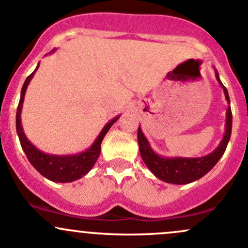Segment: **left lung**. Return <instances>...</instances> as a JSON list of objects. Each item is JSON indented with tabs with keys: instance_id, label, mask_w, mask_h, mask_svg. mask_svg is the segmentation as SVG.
<instances>
[{
	"instance_id": "8db88e82",
	"label": "left lung",
	"mask_w": 248,
	"mask_h": 248,
	"mask_svg": "<svg viewBox=\"0 0 248 248\" xmlns=\"http://www.w3.org/2000/svg\"><path fill=\"white\" fill-rule=\"evenodd\" d=\"M216 78L219 85L223 87L226 99L229 103V95L227 88L222 85L221 80L218 78V73H216ZM232 123H233V117H232L231 106L227 109V122H226V134H224L223 140L219 143L217 149L211 154L206 155L204 157H197V159H183V157H175V159H163L155 154L149 147V143L145 140L144 135L142 134L141 129L139 127L137 131V139H139L140 153L150 170L156 175L159 179L166 183L170 184H188L192 181L200 179L204 174L209 172L216 162L218 161L219 157L223 155L226 150L227 144H228L229 139L232 134Z\"/></svg>"
}]
</instances>
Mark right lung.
Here are the masks:
<instances>
[{
    "label": "right lung",
    "mask_w": 248,
    "mask_h": 248,
    "mask_svg": "<svg viewBox=\"0 0 248 248\" xmlns=\"http://www.w3.org/2000/svg\"><path fill=\"white\" fill-rule=\"evenodd\" d=\"M38 67L35 68V70H37ZM34 71L30 76H27L26 81H25L24 86H22L21 96H20L19 106H17L16 111V131L17 135H19V140L20 143H21L22 149H24L27 159L32 163L33 167L40 174L47 178V179L57 181V183H70V181L80 179V178H82L83 175L87 174L92 170L94 163L98 160L99 155H100L101 142H103L104 137H105L106 132L108 131L109 127L112 126V124L114 122H117L118 118H114L113 121L109 122L104 127L103 131L100 132V135L96 139V141L94 142V144L89 149H87L86 152L81 153V154L68 155V156H55V155L44 154L40 150H38L34 145L31 144V142L26 139L21 126V119H20L25 92H26V88L29 86L31 78H33Z\"/></svg>",
    "instance_id": "1"
}]
</instances>
